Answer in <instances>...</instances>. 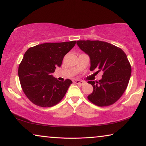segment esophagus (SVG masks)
<instances>
[{
    "label": "esophagus",
    "mask_w": 146,
    "mask_h": 146,
    "mask_svg": "<svg viewBox=\"0 0 146 146\" xmlns=\"http://www.w3.org/2000/svg\"><path fill=\"white\" fill-rule=\"evenodd\" d=\"M74 83L76 84H79L80 86L84 85V84H85L84 82H82V81H80V80H75V81H74Z\"/></svg>",
    "instance_id": "obj_1"
}]
</instances>
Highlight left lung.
Wrapping results in <instances>:
<instances>
[{"mask_svg": "<svg viewBox=\"0 0 146 146\" xmlns=\"http://www.w3.org/2000/svg\"><path fill=\"white\" fill-rule=\"evenodd\" d=\"M76 44L90 56V70L102 71V79L89 81L93 91L88 100L100 107L115 103L122 97L129 83L131 66L122 49L100 40H78Z\"/></svg>", "mask_w": 146, "mask_h": 146, "instance_id": "1", "label": "left lung"}]
</instances>
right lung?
Segmentation results:
<instances>
[{
  "label": "right lung",
  "instance_id": "obj_1",
  "mask_svg": "<svg viewBox=\"0 0 146 146\" xmlns=\"http://www.w3.org/2000/svg\"><path fill=\"white\" fill-rule=\"evenodd\" d=\"M76 41L44 43L29 48L19 66V77L24 94L32 103L40 107H52L65 96L72 81L64 82L51 73L60 67L64 56Z\"/></svg>",
  "mask_w": 146,
  "mask_h": 146
}]
</instances>
